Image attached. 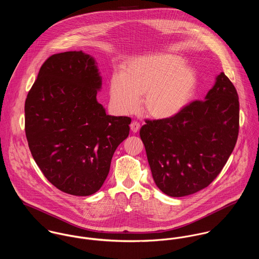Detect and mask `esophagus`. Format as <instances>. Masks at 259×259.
I'll return each instance as SVG.
<instances>
[{
  "label": "esophagus",
  "mask_w": 259,
  "mask_h": 259,
  "mask_svg": "<svg viewBox=\"0 0 259 259\" xmlns=\"http://www.w3.org/2000/svg\"><path fill=\"white\" fill-rule=\"evenodd\" d=\"M140 127H141V124L138 121H133L131 123V130L133 133H138L140 131Z\"/></svg>",
  "instance_id": "34e87169"
}]
</instances>
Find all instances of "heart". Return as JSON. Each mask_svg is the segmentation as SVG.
I'll list each match as a JSON object with an SVG mask.
<instances>
[{
  "label": "heart",
  "mask_w": 259,
  "mask_h": 259,
  "mask_svg": "<svg viewBox=\"0 0 259 259\" xmlns=\"http://www.w3.org/2000/svg\"><path fill=\"white\" fill-rule=\"evenodd\" d=\"M169 54H151L128 62L121 74H113L109 87L111 104L133 113L143 97L145 111L155 118H169L185 109L196 88L193 70Z\"/></svg>",
  "instance_id": "heart-1"
}]
</instances>
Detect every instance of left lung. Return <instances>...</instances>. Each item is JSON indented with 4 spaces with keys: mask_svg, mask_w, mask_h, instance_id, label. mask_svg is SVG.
Here are the masks:
<instances>
[{
    "mask_svg": "<svg viewBox=\"0 0 259 259\" xmlns=\"http://www.w3.org/2000/svg\"><path fill=\"white\" fill-rule=\"evenodd\" d=\"M239 130L237 92L222 73L204 101L169 118L146 120L140 131L156 186L181 197L210 185L235 147Z\"/></svg>",
    "mask_w": 259,
    "mask_h": 259,
    "instance_id": "1",
    "label": "left lung"
}]
</instances>
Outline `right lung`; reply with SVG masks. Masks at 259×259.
<instances>
[{
    "mask_svg": "<svg viewBox=\"0 0 259 259\" xmlns=\"http://www.w3.org/2000/svg\"><path fill=\"white\" fill-rule=\"evenodd\" d=\"M102 76L81 51L51 56L25 103V131L32 155L58 189L77 196L104 185L116 148L130 134L128 116L106 112L97 101Z\"/></svg>",
    "mask_w": 259,
    "mask_h": 259,
    "instance_id": "1",
    "label": "right lung"
}]
</instances>
